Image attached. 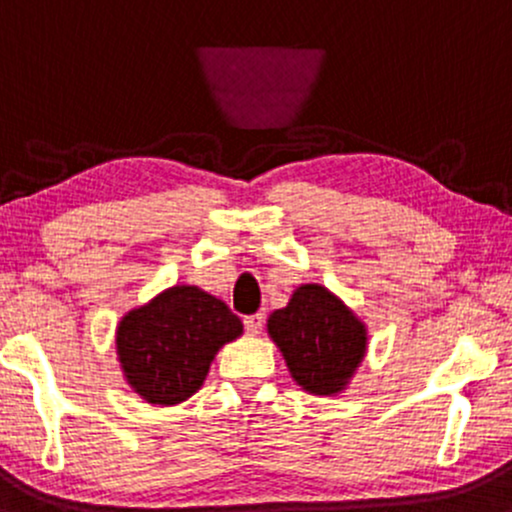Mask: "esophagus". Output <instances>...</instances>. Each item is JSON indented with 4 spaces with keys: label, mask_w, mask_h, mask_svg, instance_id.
<instances>
[{
    "label": "esophagus",
    "mask_w": 512,
    "mask_h": 512,
    "mask_svg": "<svg viewBox=\"0 0 512 512\" xmlns=\"http://www.w3.org/2000/svg\"><path fill=\"white\" fill-rule=\"evenodd\" d=\"M263 319H266V317H263L261 312L249 314V317H244V326H246V331H249V333H258V331H261Z\"/></svg>",
    "instance_id": "1"
}]
</instances>
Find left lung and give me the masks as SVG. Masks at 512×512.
<instances>
[{
    "instance_id": "left-lung-1",
    "label": "left lung",
    "mask_w": 512,
    "mask_h": 512,
    "mask_svg": "<svg viewBox=\"0 0 512 512\" xmlns=\"http://www.w3.org/2000/svg\"><path fill=\"white\" fill-rule=\"evenodd\" d=\"M268 336L304 392L331 396L348 387L367 350L365 324L324 285L307 283L268 317Z\"/></svg>"
}]
</instances>
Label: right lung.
<instances>
[{
	"instance_id": "right-lung-1",
	"label": "right lung",
	"mask_w": 512,
	"mask_h": 512,
	"mask_svg": "<svg viewBox=\"0 0 512 512\" xmlns=\"http://www.w3.org/2000/svg\"><path fill=\"white\" fill-rule=\"evenodd\" d=\"M241 331L225 302L195 285H174L120 319V370L147 404L176 406L203 387L217 350Z\"/></svg>"
}]
</instances>
